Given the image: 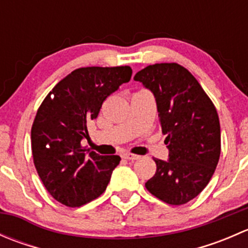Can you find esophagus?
I'll list each match as a JSON object with an SVG mask.
<instances>
[{"instance_id": "1", "label": "esophagus", "mask_w": 248, "mask_h": 248, "mask_svg": "<svg viewBox=\"0 0 248 248\" xmlns=\"http://www.w3.org/2000/svg\"><path fill=\"white\" fill-rule=\"evenodd\" d=\"M122 157H124V159H129V161H134V159H138L139 158L138 155L131 154V152H126V154L122 155Z\"/></svg>"}]
</instances>
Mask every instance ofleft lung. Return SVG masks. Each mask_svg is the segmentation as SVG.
Here are the masks:
<instances>
[{"label":"left lung","instance_id":"left-lung-1","mask_svg":"<svg viewBox=\"0 0 248 248\" xmlns=\"http://www.w3.org/2000/svg\"><path fill=\"white\" fill-rule=\"evenodd\" d=\"M155 94L169 159L154 158L156 174L147 191L170 205H184L209 184L221 155L217 110L189 71L177 63H155L134 76Z\"/></svg>","mask_w":248,"mask_h":248}]
</instances>
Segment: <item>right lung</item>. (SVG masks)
<instances>
[{
  "label": "right lung",
  "instance_id": "obj_1",
  "mask_svg": "<svg viewBox=\"0 0 248 248\" xmlns=\"http://www.w3.org/2000/svg\"><path fill=\"white\" fill-rule=\"evenodd\" d=\"M132 77L129 66L82 67L57 82L37 110L31 128L36 170L52 198L79 207L98 198L108 186L120 156H99L81 146L87 124L103 102Z\"/></svg>",
  "mask_w": 248,
  "mask_h": 248
}]
</instances>
